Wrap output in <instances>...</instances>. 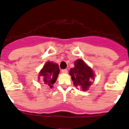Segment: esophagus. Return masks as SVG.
<instances>
[{
    "label": "esophagus",
    "mask_w": 129,
    "mask_h": 129,
    "mask_svg": "<svg viewBox=\"0 0 129 129\" xmlns=\"http://www.w3.org/2000/svg\"><path fill=\"white\" fill-rule=\"evenodd\" d=\"M67 71H68V70L67 69L62 70V73H67Z\"/></svg>",
    "instance_id": "obj_1"
}]
</instances>
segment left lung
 Returning <instances> with one entry per match:
<instances>
[{
    "instance_id": "obj_1",
    "label": "left lung",
    "mask_w": 129,
    "mask_h": 129,
    "mask_svg": "<svg viewBox=\"0 0 129 129\" xmlns=\"http://www.w3.org/2000/svg\"><path fill=\"white\" fill-rule=\"evenodd\" d=\"M74 64V68H71L69 71L73 84L82 91H87L95 79L94 73L81 59L77 60Z\"/></svg>"
}]
</instances>
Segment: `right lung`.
I'll list each match as a JSON object with an SVG mask.
<instances>
[{"mask_svg": "<svg viewBox=\"0 0 129 129\" xmlns=\"http://www.w3.org/2000/svg\"><path fill=\"white\" fill-rule=\"evenodd\" d=\"M59 72V67L58 64L48 61L45 64L42 69L40 71L39 77H40L44 84L49 85L50 87H52V85L57 79Z\"/></svg>", "mask_w": 129, "mask_h": 129, "instance_id": "1", "label": "right lung"}]
</instances>
